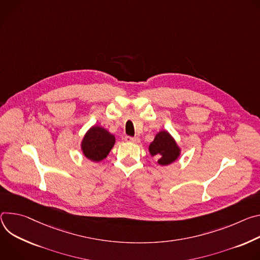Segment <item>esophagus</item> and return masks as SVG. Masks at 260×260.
I'll return each instance as SVG.
<instances>
[{
	"label": "esophagus",
	"instance_id": "34e87169",
	"mask_svg": "<svg viewBox=\"0 0 260 260\" xmlns=\"http://www.w3.org/2000/svg\"><path fill=\"white\" fill-rule=\"evenodd\" d=\"M125 140H126L127 142L138 143V142H139V137H131V136H125Z\"/></svg>",
	"mask_w": 260,
	"mask_h": 260
}]
</instances>
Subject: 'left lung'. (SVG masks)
<instances>
[{"label": "left lung", "instance_id": "1", "mask_svg": "<svg viewBox=\"0 0 260 260\" xmlns=\"http://www.w3.org/2000/svg\"><path fill=\"white\" fill-rule=\"evenodd\" d=\"M149 153L152 157L158 159L157 163L159 165L167 166L179 159L182 149L167 130H161L150 143Z\"/></svg>", "mask_w": 260, "mask_h": 260}]
</instances>
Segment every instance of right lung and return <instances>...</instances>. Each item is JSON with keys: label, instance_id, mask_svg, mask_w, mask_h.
<instances>
[{"label": "right lung", "instance_id": "1", "mask_svg": "<svg viewBox=\"0 0 260 260\" xmlns=\"http://www.w3.org/2000/svg\"><path fill=\"white\" fill-rule=\"evenodd\" d=\"M115 143V136L102 126L94 125L83 135L80 150L83 156L93 162L104 160Z\"/></svg>", "mask_w": 260, "mask_h": 260}]
</instances>
